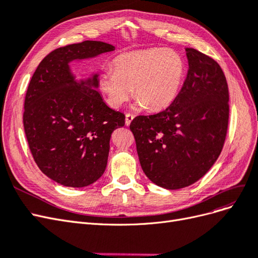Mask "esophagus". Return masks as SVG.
Instances as JSON below:
<instances>
[{
	"mask_svg": "<svg viewBox=\"0 0 258 258\" xmlns=\"http://www.w3.org/2000/svg\"><path fill=\"white\" fill-rule=\"evenodd\" d=\"M134 115L132 114H129V113H127L126 114V119H124V122H126V126H129V124L131 123V121H132V119H134Z\"/></svg>",
	"mask_w": 258,
	"mask_h": 258,
	"instance_id": "obj_1",
	"label": "esophagus"
}]
</instances>
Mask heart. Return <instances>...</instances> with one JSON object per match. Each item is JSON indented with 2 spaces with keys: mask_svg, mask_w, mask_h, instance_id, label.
I'll return each mask as SVG.
<instances>
[{
  "mask_svg": "<svg viewBox=\"0 0 258 258\" xmlns=\"http://www.w3.org/2000/svg\"><path fill=\"white\" fill-rule=\"evenodd\" d=\"M113 67L100 74L99 86L115 108L122 106L135 89L137 110H165L177 98L186 73L181 54L163 48L123 52L113 60Z\"/></svg>",
  "mask_w": 258,
  "mask_h": 258,
  "instance_id": "obj_1",
  "label": "heart"
}]
</instances>
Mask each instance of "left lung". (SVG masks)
<instances>
[{"mask_svg": "<svg viewBox=\"0 0 258 258\" xmlns=\"http://www.w3.org/2000/svg\"><path fill=\"white\" fill-rule=\"evenodd\" d=\"M185 50L188 72L174 102L130 123L145 175L167 189L183 188L204 176L220 156L228 128L223 70L207 54Z\"/></svg>", "mask_w": 258, "mask_h": 258, "instance_id": "8db88e82", "label": "left lung"}]
</instances>
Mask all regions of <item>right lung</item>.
<instances>
[{
    "mask_svg": "<svg viewBox=\"0 0 258 258\" xmlns=\"http://www.w3.org/2000/svg\"><path fill=\"white\" fill-rule=\"evenodd\" d=\"M111 44L85 41L54 49L38 64L25 99L23 127L42 172L68 187H85L104 173L112 132L124 115L97 90L98 74L76 82L69 63L113 51Z\"/></svg>",
    "mask_w": 258,
    "mask_h": 258,
    "instance_id": "obj_1",
    "label": "right lung"
}]
</instances>
